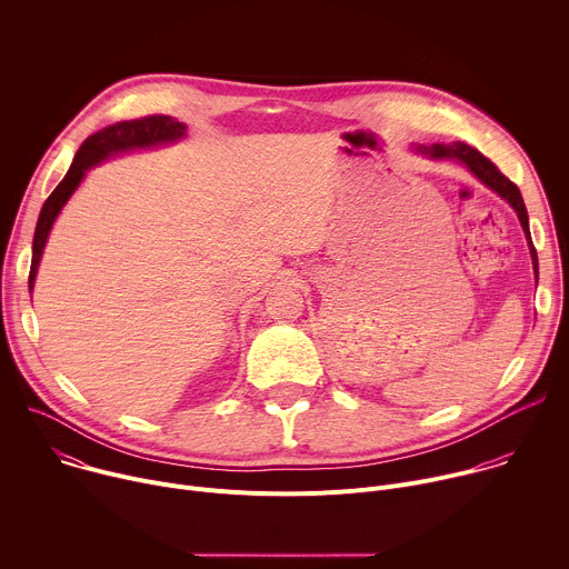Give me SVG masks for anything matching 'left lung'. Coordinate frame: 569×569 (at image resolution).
Masks as SVG:
<instances>
[{
    "instance_id": "8db88e82",
    "label": "left lung",
    "mask_w": 569,
    "mask_h": 569,
    "mask_svg": "<svg viewBox=\"0 0 569 569\" xmlns=\"http://www.w3.org/2000/svg\"><path fill=\"white\" fill-rule=\"evenodd\" d=\"M415 152L435 159V161H455V164H461L463 169H468L483 187H489L493 193H498L502 200H507L513 211L518 213V220L522 224L527 246H529V254H531V263H533V274H536V283H538V254L533 248L531 240V231H529V216H527V207L525 200L520 196V189L505 178L493 161L486 159L479 150H475L472 146L463 143V141H455V143H432V146H415Z\"/></svg>"
}]
</instances>
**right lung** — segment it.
<instances>
[{
	"mask_svg": "<svg viewBox=\"0 0 569 569\" xmlns=\"http://www.w3.org/2000/svg\"><path fill=\"white\" fill-rule=\"evenodd\" d=\"M184 137H187V126L180 123L178 119L164 117V114L143 117V119H134V121H119V123H112V126L94 132L92 137H88L83 141V146L78 148L67 176L62 178V182L53 189V193L42 204V211H40V218H38V224H36V233H33V257H31V272H29V290H33L38 266H40L49 231H51L58 213L62 211L67 200L73 196V191L80 187V182L86 180L90 169L99 167L101 161H106L110 157L132 152V150H148V148H157V146H169V143H176Z\"/></svg>",
	"mask_w": 569,
	"mask_h": 569,
	"instance_id": "1",
	"label": "right lung"
}]
</instances>
